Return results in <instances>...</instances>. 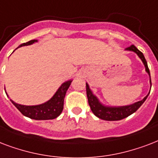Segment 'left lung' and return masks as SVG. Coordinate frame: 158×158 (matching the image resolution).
<instances>
[{"label":"left lung","instance_id":"8db88e82","mask_svg":"<svg viewBox=\"0 0 158 158\" xmlns=\"http://www.w3.org/2000/svg\"><path fill=\"white\" fill-rule=\"evenodd\" d=\"M126 50H129V51H133V52H136L138 56H139L141 60L143 62L145 68H146V72L148 73V75L150 76V72H149V68L148 67V63L147 61L144 57L143 52H140L138 48H137L134 45H131L126 48ZM150 83H151V77H150ZM86 96H87L88 99V103L90 107V110L93 112V114L96 116H97L98 118L104 119V120H108V121H114V120H120L123 118L128 117L133 113H134L135 111L138 110V109L143 104V102L146 101L147 97L148 96L149 92L148 94V96L144 97L142 101H138L136 103L130 105V106H118V107H107L103 105H101L99 102L98 99L96 98V96H94L91 92V90L89 88V85L86 83Z\"/></svg>","mask_w":158,"mask_h":158}]
</instances>
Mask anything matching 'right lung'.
I'll list each match as a JSON object with an SVG mask.
<instances>
[{"label":"right lung","mask_w":158,"mask_h":158,"mask_svg":"<svg viewBox=\"0 0 158 158\" xmlns=\"http://www.w3.org/2000/svg\"><path fill=\"white\" fill-rule=\"evenodd\" d=\"M37 42V40H33L29 42L24 43L19 45V47L25 46V45H30ZM72 81H68L62 84L55 93V95L50 99L49 101L46 103L39 105V106H22L19 104H17L11 101L15 107L21 112L22 114H24L26 117H29L33 119L36 120H47V119H53L60 115L63 110V102L64 98L68 87L70 86Z\"/></svg>","instance_id":"add662e5"}]
</instances>
